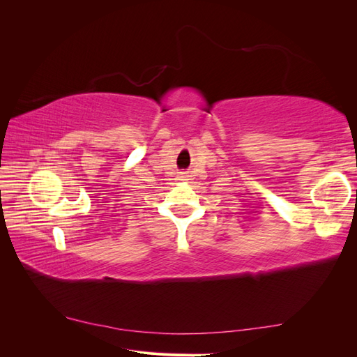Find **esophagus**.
Segmentation results:
<instances>
[{
    "mask_svg": "<svg viewBox=\"0 0 357 357\" xmlns=\"http://www.w3.org/2000/svg\"><path fill=\"white\" fill-rule=\"evenodd\" d=\"M180 180H183V181H186V180H188L186 172H181V174H180Z\"/></svg>",
    "mask_w": 357,
    "mask_h": 357,
    "instance_id": "obj_1",
    "label": "esophagus"
}]
</instances>
